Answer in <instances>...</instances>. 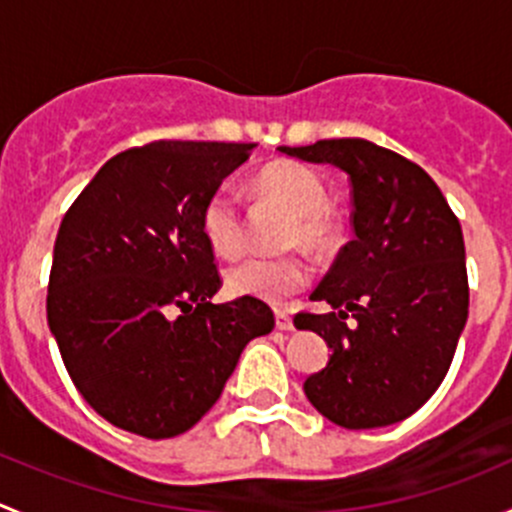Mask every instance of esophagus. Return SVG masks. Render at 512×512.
Here are the masks:
<instances>
[{
  "instance_id": "obj_1",
  "label": "esophagus",
  "mask_w": 512,
  "mask_h": 512,
  "mask_svg": "<svg viewBox=\"0 0 512 512\" xmlns=\"http://www.w3.org/2000/svg\"><path fill=\"white\" fill-rule=\"evenodd\" d=\"M275 324H277V329H280V332H292V329H294L292 317H289V312H285V309H277Z\"/></svg>"
}]
</instances>
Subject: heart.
Returning <instances> with one entry per match:
<instances>
[{
	"instance_id": "1",
	"label": "heart",
	"mask_w": 512,
	"mask_h": 512,
	"mask_svg": "<svg viewBox=\"0 0 512 512\" xmlns=\"http://www.w3.org/2000/svg\"><path fill=\"white\" fill-rule=\"evenodd\" d=\"M262 195L280 203L294 215L289 240L317 247L327 240V208L329 193L314 170L304 165L282 160L267 165L257 178ZM203 232L215 255L235 257L245 247V227H242L240 195L230 183L218 185L203 205ZM312 277L302 257H265L255 255L237 262L225 275V285L235 297L260 299V302L282 304L294 292H299Z\"/></svg>"
}]
</instances>
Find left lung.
<instances>
[{
    "label": "left lung",
    "mask_w": 512,
    "mask_h": 512,
    "mask_svg": "<svg viewBox=\"0 0 512 512\" xmlns=\"http://www.w3.org/2000/svg\"><path fill=\"white\" fill-rule=\"evenodd\" d=\"M280 151L332 163L352 183L354 240L309 297L332 312L294 317L332 349L304 394L344 428L404 421L441 386L466 327L461 223L426 170L364 138Z\"/></svg>",
    "instance_id": "left-lung-1"
}]
</instances>
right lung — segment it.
I'll list each match as a JSON object with an SVG mask.
<instances>
[{"label": "right lung", "instance_id": "add662e5", "mask_svg": "<svg viewBox=\"0 0 512 512\" xmlns=\"http://www.w3.org/2000/svg\"><path fill=\"white\" fill-rule=\"evenodd\" d=\"M257 143L156 141L113 156L54 242L46 319L91 409L146 438L193 428L247 342L275 327L260 299L220 289L203 205Z\"/></svg>", "mask_w": 512, "mask_h": 512}]
</instances>
